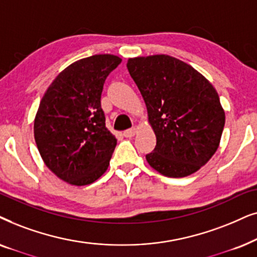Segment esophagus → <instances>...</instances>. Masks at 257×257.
Masks as SVG:
<instances>
[{"mask_svg": "<svg viewBox=\"0 0 257 257\" xmlns=\"http://www.w3.org/2000/svg\"><path fill=\"white\" fill-rule=\"evenodd\" d=\"M136 133V129L135 128H132V129H128V131H125L124 133H123V135H124V138H133V136L135 135Z\"/></svg>", "mask_w": 257, "mask_h": 257, "instance_id": "34e87169", "label": "esophagus"}]
</instances>
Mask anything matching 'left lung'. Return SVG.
I'll return each instance as SVG.
<instances>
[{
	"label": "left lung",
	"instance_id": "obj_1",
	"mask_svg": "<svg viewBox=\"0 0 257 257\" xmlns=\"http://www.w3.org/2000/svg\"><path fill=\"white\" fill-rule=\"evenodd\" d=\"M126 68L156 135L155 149L146 155L150 167L168 177L197 172L217 150L225 122L213 84L169 55L129 59Z\"/></svg>",
	"mask_w": 257,
	"mask_h": 257
}]
</instances>
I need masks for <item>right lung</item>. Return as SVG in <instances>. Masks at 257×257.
Listing matches in <instances>:
<instances>
[{
	"label": "right lung",
	"mask_w": 257,
	"mask_h": 257,
	"mask_svg": "<svg viewBox=\"0 0 257 257\" xmlns=\"http://www.w3.org/2000/svg\"><path fill=\"white\" fill-rule=\"evenodd\" d=\"M110 54L71 63L51 82L40 102L34 136L46 166L73 186H87L108 169L117 140L105 126L101 94L121 63Z\"/></svg>",
	"instance_id": "right-lung-1"
}]
</instances>
